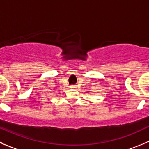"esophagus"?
<instances>
[{
  "label": "esophagus",
  "mask_w": 149,
  "mask_h": 149,
  "mask_svg": "<svg viewBox=\"0 0 149 149\" xmlns=\"http://www.w3.org/2000/svg\"><path fill=\"white\" fill-rule=\"evenodd\" d=\"M70 87L71 88V89H75V88H76V85H70Z\"/></svg>",
  "instance_id": "esophagus-1"
}]
</instances>
